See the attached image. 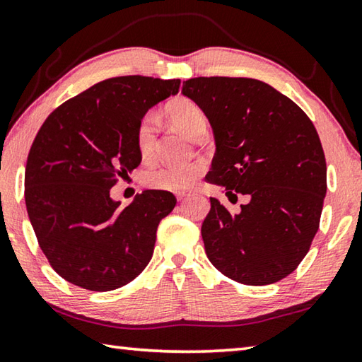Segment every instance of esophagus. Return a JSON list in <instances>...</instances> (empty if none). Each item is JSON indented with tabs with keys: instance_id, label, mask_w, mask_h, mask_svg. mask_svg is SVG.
I'll return each instance as SVG.
<instances>
[{
	"instance_id": "esophagus-1",
	"label": "esophagus",
	"mask_w": 362,
	"mask_h": 362,
	"mask_svg": "<svg viewBox=\"0 0 362 362\" xmlns=\"http://www.w3.org/2000/svg\"><path fill=\"white\" fill-rule=\"evenodd\" d=\"M175 198H177V201H183L187 198V193H177Z\"/></svg>"
}]
</instances>
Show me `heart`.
I'll list each match as a JSON object with an SVG mask.
<instances>
[{"mask_svg": "<svg viewBox=\"0 0 362 362\" xmlns=\"http://www.w3.org/2000/svg\"><path fill=\"white\" fill-rule=\"evenodd\" d=\"M166 115L183 134L189 139H198L206 133L207 118L204 110L193 100L187 96H179L170 100L166 107ZM156 122L152 115H144L136 128V147L144 160L152 158L156 148ZM204 166L201 163L185 164V166H156L144 173V185L161 192H185L202 174Z\"/></svg>", "mask_w": 362, "mask_h": 362, "instance_id": "heart-1", "label": "heart"}]
</instances>
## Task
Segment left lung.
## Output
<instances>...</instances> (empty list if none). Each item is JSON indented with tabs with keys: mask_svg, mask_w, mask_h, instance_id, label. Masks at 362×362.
Listing matches in <instances>:
<instances>
[{
	"mask_svg": "<svg viewBox=\"0 0 362 362\" xmlns=\"http://www.w3.org/2000/svg\"><path fill=\"white\" fill-rule=\"evenodd\" d=\"M182 93L212 124L216 152L207 182L233 201L210 198L201 234L212 264L244 285H271L300 264L320 228L326 160L317 129L290 98L256 78L196 77Z\"/></svg>",
	"mask_w": 362,
	"mask_h": 362,
	"instance_id": "left-lung-1",
	"label": "left lung"
}]
</instances>
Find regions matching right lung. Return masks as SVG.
<instances>
[{"instance_id": "right-lung-1", "label": "right lung", "mask_w": 362, "mask_h": 362, "mask_svg": "<svg viewBox=\"0 0 362 362\" xmlns=\"http://www.w3.org/2000/svg\"><path fill=\"white\" fill-rule=\"evenodd\" d=\"M179 87L180 78H106L58 106L37 131L25 169L26 210L49 264L69 284L117 290L152 259L175 196L146 189L120 207L110 188L141 164L137 123Z\"/></svg>"}]
</instances>
